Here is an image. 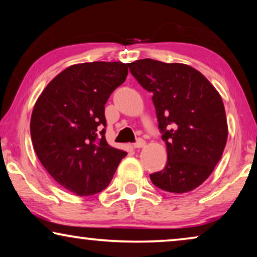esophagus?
Wrapping results in <instances>:
<instances>
[{
    "label": "esophagus",
    "instance_id": "1",
    "mask_svg": "<svg viewBox=\"0 0 257 257\" xmlns=\"http://www.w3.org/2000/svg\"><path fill=\"white\" fill-rule=\"evenodd\" d=\"M145 145H146V142L144 139H142V138H139L138 140H137V142L135 143V149H142V147H145Z\"/></svg>",
    "mask_w": 257,
    "mask_h": 257
}]
</instances>
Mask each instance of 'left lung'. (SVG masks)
<instances>
[{
    "mask_svg": "<svg viewBox=\"0 0 257 257\" xmlns=\"http://www.w3.org/2000/svg\"><path fill=\"white\" fill-rule=\"evenodd\" d=\"M127 66L140 85L153 93L166 143L167 163L163 171L150 174L151 180L166 192L192 191L209 177L226 146L228 126L221 96L189 65L145 58Z\"/></svg>",
    "mask_w": 257,
    "mask_h": 257,
    "instance_id": "1",
    "label": "left lung"
}]
</instances>
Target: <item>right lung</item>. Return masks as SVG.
Listing matches in <instances>:
<instances>
[{"label":"right lung","instance_id":"right-lung-1","mask_svg":"<svg viewBox=\"0 0 257 257\" xmlns=\"http://www.w3.org/2000/svg\"><path fill=\"white\" fill-rule=\"evenodd\" d=\"M127 68L121 62L69 66L35 104L30 120L35 152L48 173L76 195L106 188L127 154L105 139V104L125 82Z\"/></svg>","mask_w":257,"mask_h":257}]
</instances>
